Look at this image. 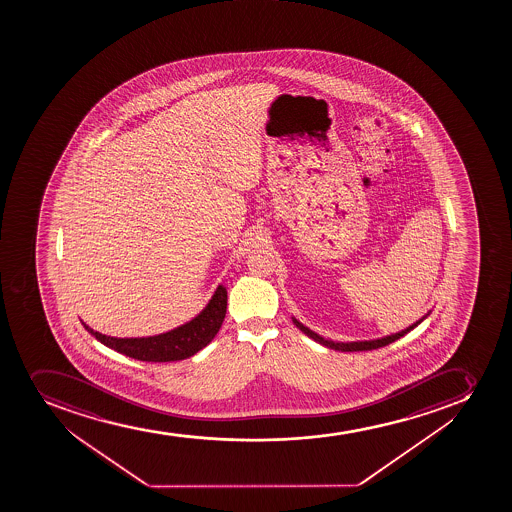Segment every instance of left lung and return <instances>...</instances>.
<instances>
[{
    "label": "left lung",
    "instance_id": "8db88e82",
    "mask_svg": "<svg viewBox=\"0 0 512 512\" xmlns=\"http://www.w3.org/2000/svg\"><path fill=\"white\" fill-rule=\"evenodd\" d=\"M294 324L299 327L305 335H309L310 339H314L315 342H319V344L325 345V347H329V349L340 350V352H359V350H374L379 349V347H385V345L392 344L395 340L400 339V337H404L407 332L414 329L415 325H410L407 329L402 330L399 334L389 335V337H384V339L377 340H365V342H349V344H342V342H332V340L324 339V337H320V335L315 334L312 330L307 329L305 325L300 324L299 320L294 319Z\"/></svg>",
    "mask_w": 512,
    "mask_h": 512
}]
</instances>
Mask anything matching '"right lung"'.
<instances>
[{
  "label": "right lung",
  "mask_w": 512,
  "mask_h": 512,
  "mask_svg": "<svg viewBox=\"0 0 512 512\" xmlns=\"http://www.w3.org/2000/svg\"><path fill=\"white\" fill-rule=\"evenodd\" d=\"M225 314H227V290L220 285L207 307L202 310V314L190 320L188 324L170 330L167 334L145 337V339H117V337L100 334L97 330L90 329L87 324L83 325L103 345L127 357L143 360V362H173V360L192 357L198 350L210 344L222 327Z\"/></svg>",
  "instance_id": "add662e5"
}]
</instances>
